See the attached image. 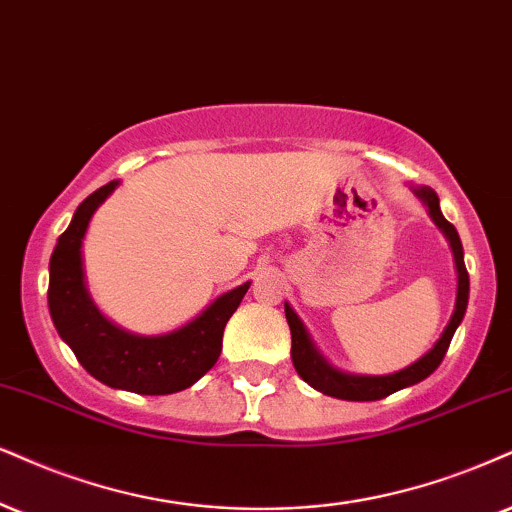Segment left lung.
Listing matches in <instances>:
<instances>
[{"label": "left lung", "instance_id": "obj_1", "mask_svg": "<svg viewBox=\"0 0 512 512\" xmlns=\"http://www.w3.org/2000/svg\"><path fill=\"white\" fill-rule=\"evenodd\" d=\"M413 194L418 197L422 204H425L427 213L434 220V225L444 232L446 242L451 246L453 263H456V275H458V287H456V306H453L449 325L444 327L441 337L434 342V346L425 356H420L418 361L410 363L408 368L391 372V375H353V372H344L327 361L323 353L318 351V346L313 344L311 334H308L306 325L301 323L299 315L294 313V308L285 301V315L289 330H292V363L299 377L304 382L311 384L313 389L323 391L327 396H334V399L344 401H377L384 399V396L394 394V391L413 387L430 377L434 370L439 368V363L444 361L446 349H449L453 334H456L458 325L463 323L465 311H468V299H470V277L468 270H465L463 261V244H460V237L449 220L444 218L439 206V197L432 187L425 185H410Z\"/></svg>", "mask_w": 512, "mask_h": 512}]
</instances>
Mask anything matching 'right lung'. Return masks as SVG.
<instances>
[{"instance_id": "1", "label": "right lung", "mask_w": 512, "mask_h": 512, "mask_svg": "<svg viewBox=\"0 0 512 512\" xmlns=\"http://www.w3.org/2000/svg\"><path fill=\"white\" fill-rule=\"evenodd\" d=\"M118 185L121 180H113L82 201L56 242L49 258V313L59 337L94 380L144 396L175 394L216 365L227 320L242 304L251 282L220 294L197 318L173 332L135 334L111 323L87 289L82 242L97 208Z\"/></svg>"}]
</instances>
